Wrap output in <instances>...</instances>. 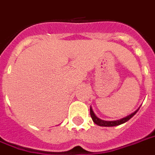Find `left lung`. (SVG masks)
Here are the masks:
<instances>
[{"label":"left lung","instance_id":"obj_1","mask_svg":"<svg viewBox=\"0 0 155 155\" xmlns=\"http://www.w3.org/2000/svg\"><path fill=\"white\" fill-rule=\"evenodd\" d=\"M139 110V108L135 111L134 113L130 114L129 116H126V117H124V118H122L120 120H113V121H107V120H101V119L98 118L96 116V115L94 114V112L93 111V109L91 108L90 109V113H91V118H92V120L94 121V124H96L99 126H104V127H111V126H116V125H120L121 124H124L127 122V121L130 120V119L133 117V116L135 115V114L137 112V111Z\"/></svg>","mask_w":155,"mask_h":155}]
</instances>
